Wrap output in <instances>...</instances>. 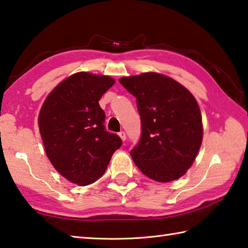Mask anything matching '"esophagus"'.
Wrapping results in <instances>:
<instances>
[{
	"label": "esophagus",
	"mask_w": 248,
	"mask_h": 248,
	"mask_svg": "<svg viewBox=\"0 0 248 248\" xmlns=\"http://www.w3.org/2000/svg\"><path fill=\"white\" fill-rule=\"evenodd\" d=\"M118 134H119V137H120V139H121V140H123V141L124 142V141H125V132H124V131H120V132H119Z\"/></svg>",
	"instance_id": "34e87169"
}]
</instances>
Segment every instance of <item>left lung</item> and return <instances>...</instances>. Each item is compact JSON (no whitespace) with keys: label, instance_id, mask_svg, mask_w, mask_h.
I'll return each instance as SVG.
<instances>
[{"label":"left lung","instance_id":"8db88e82","mask_svg":"<svg viewBox=\"0 0 248 248\" xmlns=\"http://www.w3.org/2000/svg\"><path fill=\"white\" fill-rule=\"evenodd\" d=\"M137 98L141 138L131 155L134 164L158 182L186 172L202 140V114L194 96L177 81L156 73L119 80Z\"/></svg>","mask_w":248,"mask_h":248}]
</instances>
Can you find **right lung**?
<instances>
[{
	"label": "right lung",
	"instance_id": "1",
	"mask_svg": "<svg viewBox=\"0 0 248 248\" xmlns=\"http://www.w3.org/2000/svg\"><path fill=\"white\" fill-rule=\"evenodd\" d=\"M115 80L78 73L49 93L40 110L39 129L49 161L62 177L88 186L104 174L123 141L106 131L98 101Z\"/></svg>",
	"mask_w": 248,
	"mask_h": 248
}]
</instances>
